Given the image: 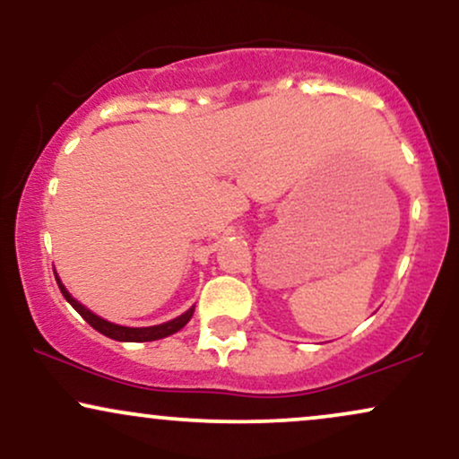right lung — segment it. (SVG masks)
I'll list each match as a JSON object with an SVG mask.
<instances>
[{
    "instance_id": "add662e5",
    "label": "right lung",
    "mask_w": 459,
    "mask_h": 459,
    "mask_svg": "<svg viewBox=\"0 0 459 459\" xmlns=\"http://www.w3.org/2000/svg\"><path fill=\"white\" fill-rule=\"evenodd\" d=\"M56 277V275H55ZM56 283H59L61 288V294L65 297V300L69 305L74 307L75 311L80 313V316L84 317L86 322L91 324L92 328L97 330V333L109 336V339L114 341H129V343H143V341H156V339H162V336H169L173 333H178L179 328H184L188 324L190 317H193V311L195 309H188L186 313H182V316L176 317V320L167 322V324H159V326H148V328H126V326H118V324H112V322H106L101 320L100 316H95V313H91L86 307H82L78 303V300L69 297V292L65 290V286L59 281V277H56Z\"/></svg>"
}]
</instances>
